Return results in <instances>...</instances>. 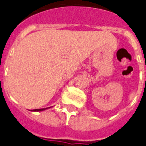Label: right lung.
I'll return each mask as SVG.
<instances>
[{
	"label": "right lung",
	"mask_w": 146,
	"mask_h": 146,
	"mask_svg": "<svg viewBox=\"0 0 146 146\" xmlns=\"http://www.w3.org/2000/svg\"><path fill=\"white\" fill-rule=\"evenodd\" d=\"M51 107H48V108H44V109H36V110H31L32 112H40V111H43V110H46V109H49Z\"/></svg>",
	"instance_id": "add662e5"
}]
</instances>
